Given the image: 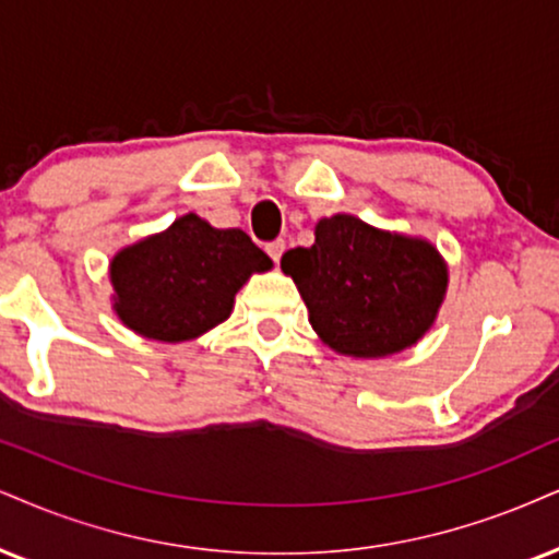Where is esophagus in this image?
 I'll return each instance as SVG.
<instances>
[{
  "instance_id": "34e87169",
  "label": "esophagus",
  "mask_w": 559,
  "mask_h": 559,
  "mask_svg": "<svg viewBox=\"0 0 559 559\" xmlns=\"http://www.w3.org/2000/svg\"><path fill=\"white\" fill-rule=\"evenodd\" d=\"M266 253L272 257V261H280L282 253H285V240L277 238V240H272V243H266Z\"/></svg>"
}]
</instances>
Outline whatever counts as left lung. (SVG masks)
Returning <instances> with one entry per match:
<instances>
[{
    "instance_id": "1",
    "label": "left lung",
    "mask_w": 559,
    "mask_h": 559,
    "mask_svg": "<svg viewBox=\"0 0 559 559\" xmlns=\"http://www.w3.org/2000/svg\"><path fill=\"white\" fill-rule=\"evenodd\" d=\"M316 334L353 357H385L415 344L436 321L445 264L430 243L376 230L353 215L316 225L311 248L282 257Z\"/></svg>"
}]
</instances>
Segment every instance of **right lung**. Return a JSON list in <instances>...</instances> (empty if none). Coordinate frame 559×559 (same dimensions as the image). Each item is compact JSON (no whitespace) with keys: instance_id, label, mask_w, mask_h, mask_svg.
I'll return each instance as SVG.
<instances>
[{"instance_id":"1","label":"right lung","mask_w":559,"mask_h":559,"mask_svg":"<svg viewBox=\"0 0 559 559\" xmlns=\"http://www.w3.org/2000/svg\"><path fill=\"white\" fill-rule=\"evenodd\" d=\"M269 266L272 259L243 230L183 215L111 261L116 313L147 340H194L223 323L243 282Z\"/></svg>"}]
</instances>
